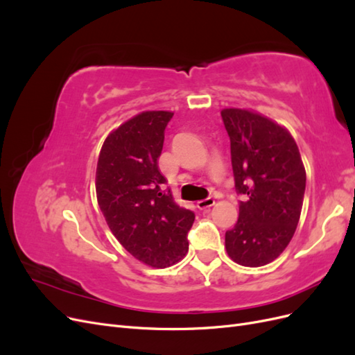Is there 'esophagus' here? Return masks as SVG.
<instances>
[{
	"label": "esophagus",
	"mask_w": 355,
	"mask_h": 355,
	"mask_svg": "<svg viewBox=\"0 0 355 355\" xmlns=\"http://www.w3.org/2000/svg\"><path fill=\"white\" fill-rule=\"evenodd\" d=\"M214 204V200L213 198H206V200H200L197 201V207L200 210H204V209H210Z\"/></svg>",
	"instance_id": "obj_1"
}]
</instances>
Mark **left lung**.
<instances>
[{"mask_svg":"<svg viewBox=\"0 0 355 355\" xmlns=\"http://www.w3.org/2000/svg\"><path fill=\"white\" fill-rule=\"evenodd\" d=\"M231 141L240 216L225 234L234 262L262 266L292 240L302 211L306 173L293 136L282 124L245 108L220 111Z\"/></svg>","mask_w":355,"mask_h":355,"instance_id":"8db88e82","label":"left lung"}]
</instances>
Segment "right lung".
<instances>
[{
  "mask_svg": "<svg viewBox=\"0 0 355 355\" xmlns=\"http://www.w3.org/2000/svg\"><path fill=\"white\" fill-rule=\"evenodd\" d=\"M170 111H144L112 130L96 167V196L111 232L151 268L178 263L188 253L196 214L180 207L158 168Z\"/></svg>",
  "mask_w": 355,
  "mask_h": 355,
  "instance_id": "obj_1",
  "label": "right lung"
}]
</instances>
